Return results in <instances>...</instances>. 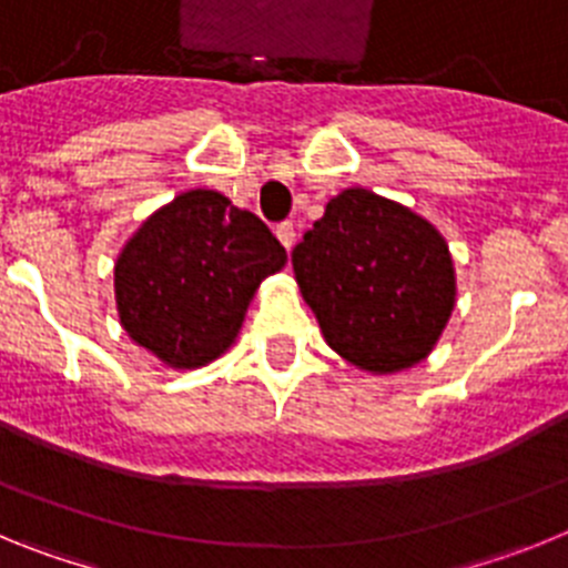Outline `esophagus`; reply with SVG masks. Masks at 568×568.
<instances>
[{"label": "esophagus", "instance_id": "esophagus-1", "mask_svg": "<svg viewBox=\"0 0 568 568\" xmlns=\"http://www.w3.org/2000/svg\"><path fill=\"white\" fill-rule=\"evenodd\" d=\"M275 235H278V241L284 244V247H293L295 244V227L290 222H281L278 227H275Z\"/></svg>", "mask_w": 568, "mask_h": 568}]
</instances>
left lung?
<instances>
[{"label":"left lung","instance_id":"left-lung-1","mask_svg":"<svg viewBox=\"0 0 568 568\" xmlns=\"http://www.w3.org/2000/svg\"><path fill=\"white\" fill-rule=\"evenodd\" d=\"M293 270L327 344L375 375L424 361L455 307L444 235L364 187L329 199L293 250Z\"/></svg>","mask_w":568,"mask_h":568}]
</instances>
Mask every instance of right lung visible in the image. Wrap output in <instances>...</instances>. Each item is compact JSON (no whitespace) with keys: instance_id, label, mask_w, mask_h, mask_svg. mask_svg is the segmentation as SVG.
Masks as SVG:
<instances>
[{"instance_id":"obj_1","label":"right lung","mask_w":568,"mask_h":568,"mask_svg":"<svg viewBox=\"0 0 568 568\" xmlns=\"http://www.w3.org/2000/svg\"><path fill=\"white\" fill-rule=\"evenodd\" d=\"M284 264L287 250L258 215L215 190H187L115 258L119 321L159 361L195 369L227 353L258 284Z\"/></svg>"}]
</instances>
